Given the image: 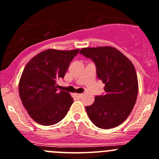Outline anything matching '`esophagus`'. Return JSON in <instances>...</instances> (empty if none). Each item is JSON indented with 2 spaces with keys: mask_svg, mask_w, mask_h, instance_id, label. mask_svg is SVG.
<instances>
[{
  "mask_svg": "<svg viewBox=\"0 0 159 159\" xmlns=\"http://www.w3.org/2000/svg\"><path fill=\"white\" fill-rule=\"evenodd\" d=\"M75 97L77 98H81L82 97V93H75Z\"/></svg>",
  "mask_w": 159,
  "mask_h": 159,
  "instance_id": "1",
  "label": "esophagus"
}]
</instances>
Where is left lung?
Segmentation results:
<instances>
[{
    "mask_svg": "<svg viewBox=\"0 0 159 159\" xmlns=\"http://www.w3.org/2000/svg\"><path fill=\"white\" fill-rule=\"evenodd\" d=\"M96 66L97 77L105 84L104 94L85 106L91 121L101 129L119 125L128 118L137 100L139 84L134 66L114 47L84 48L80 53Z\"/></svg>",
    "mask_w": 159,
    "mask_h": 159,
    "instance_id": "1",
    "label": "left lung"
}]
</instances>
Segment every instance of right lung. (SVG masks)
<instances>
[{
  "mask_svg": "<svg viewBox=\"0 0 159 159\" xmlns=\"http://www.w3.org/2000/svg\"><path fill=\"white\" fill-rule=\"evenodd\" d=\"M79 49H47L27 63L19 82L23 106L36 122L51 125L62 120L74 99L68 92L57 89V81L64 78L71 61Z\"/></svg>",
  "mask_w": 159,
  "mask_h": 159,
  "instance_id": "right-lung-1",
  "label": "right lung"
}]
</instances>
